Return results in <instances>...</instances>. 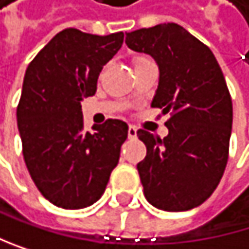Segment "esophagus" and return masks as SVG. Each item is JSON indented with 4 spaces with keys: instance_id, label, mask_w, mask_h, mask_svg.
I'll return each mask as SVG.
<instances>
[{
    "instance_id": "34e87169",
    "label": "esophagus",
    "mask_w": 249,
    "mask_h": 249,
    "mask_svg": "<svg viewBox=\"0 0 249 249\" xmlns=\"http://www.w3.org/2000/svg\"><path fill=\"white\" fill-rule=\"evenodd\" d=\"M127 136H129L130 140L136 138V129H135L133 126H129V129H127Z\"/></svg>"
}]
</instances>
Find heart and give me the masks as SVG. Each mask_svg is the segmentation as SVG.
<instances>
[{
	"label": "heart",
	"mask_w": 249,
	"mask_h": 249,
	"mask_svg": "<svg viewBox=\"0 0 249 249\" xmlns=\"http://www.w3.org/2000/svg\"><path fill=\"white\" fill-rule=\"evenodd\" d=\"M145 60H148V59H145V57H138L135 60V65H138V64H141V62H145Z\"/></svg>",
	"instance_id": "b5f03b06"
}]
</instances>
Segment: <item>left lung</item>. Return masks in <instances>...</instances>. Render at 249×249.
<instances>
[{
  "label": "left lung",
  "instance_id": "8db88e82",
  "mask_svg": "<svg viewBox=\"0 0 249 249\" xmlns=\"http://www.w3.org/2000/svg\"><path fill=\"white\" fill-rule=\"evenodd\" d=\"M126 44L150 54L159 67L151 107L171 114L168 136L138 130L147 156L136 168L145 199L179 213L202 205L224 174L233 107L213 52L177 23H160L126 34Z\"/></svg>",
  "mask_w": 249,
  "mask_h": 249
}]
</instances>
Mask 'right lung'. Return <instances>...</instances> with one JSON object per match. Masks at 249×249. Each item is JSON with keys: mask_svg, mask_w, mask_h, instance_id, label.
I'll return each instance as SVG.
<instances>
[{"mask_svg": "<svg viewBox=\"0 0 249 249\" xmlns=\"http://www.w3.org/2000/svg\"><path fill=\"white\" fill-rule=\"evenodd\" d=\"M124 34H56L28 65L18 107L23 159L41 195L64 209L93 205L119 163L127 124L109 119L86 132L81 101L93 96L99 72Z\"/></svg>", "mask_w": 249, "mask_h": 249, "instance_id": "1", "label": "right lung"}]
</instances>
